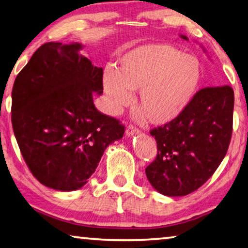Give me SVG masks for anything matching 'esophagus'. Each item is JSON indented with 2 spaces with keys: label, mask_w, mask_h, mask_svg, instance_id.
<instances>
[{
  "label": "esophagus",
  "mask_w": 248,
  "mask_h": 248,
  "mask_svg": "<svg viewBox=\"0 0 248 248\" xmlns=\"http://www.w3.org/2000/svg\"><path fill=\"white\" fill-rule=\"evenodd\" d=\"M139 133H140L139 129L133 127V125H129V127H127V129H125V135H127L128 137L137 136V135H139Z\"/></svg>",
  "instance_id": "obj_1"
}]
</instances>
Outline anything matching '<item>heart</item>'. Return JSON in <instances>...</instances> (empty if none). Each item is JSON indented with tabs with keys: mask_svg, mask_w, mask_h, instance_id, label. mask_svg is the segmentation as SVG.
I'll return each mask as SVG.
<instances>
[{
	"mask_svg": "<svg viewBox=\"0 0 248 248\" xmlns=\"http://www.w3.org/2000/svg\"><path fill=\"white\" fill-rule=\"evenodd\" d=\"M202 69L198 58L168 44L136 47L119 60L118 69L107 67L104 89L109 111L119 113L132 103L152 124H166L186 111L198 93Z\"/></svg>",
	"mask_w": 248,
	"mask_h": 248,
	"instance_id": "b5f03b06",
	"label": "heart"
}]
</instances>
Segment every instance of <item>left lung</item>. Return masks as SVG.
<instances>
[{"label":"left lung","instance_id":"1","mask_svg":"<svg viewBox=\"0 0 248 248\" xmlns=\"http://www.w3.org/2000/svg\"><path fill=\"white\" fill-rule=\"evenodd\" d=\"M181 37H187L181 35ZM234 92L230 86L196 93L182 115L152 129L158 148L145 169L151 186L167 196H184L202 186L225 156L233 130Z\"/></svg>","mask_w":248,"mask_h":248}]
</instances>
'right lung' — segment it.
I'll list each match as a JSON object with an SVG mask.
<instances>
[{"label":"right lung","mask_w":248,"mask_h":248,"mask_svg":"<svg viewBox=\"0 0 248 248\" xmlns=\"http://www.w3.org/2000/svg\"><path fill=\"white\" fill-rule=\"evenodd\" d=\"M81 48L45 43L12 90V125L23 158L39 182L58 191L84 186L106 148L124 132L119 120L93 105V93H103L104 70Z\"/></svg>","instance_id":"1"}]
</instances>
